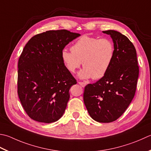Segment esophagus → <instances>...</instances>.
Returning a JSON list of instances; mask_svg holds the SVG:
<instances>
[{"label": "esophagus", "mask_w": 151, "mask_h": 151, "mask_svg": "<svg viewBox=\"0 0 151 151\" xmlns=\"http://www.w3.org/2000/svg\"><path fill=\"white\" fill-rule=\"evenodd\" d=\"M78 84L81 86L82 87L84 88L86 86V83H85V82H78Z\"/></svg>", "instance_id": "esophagus-1"}]
</instances>
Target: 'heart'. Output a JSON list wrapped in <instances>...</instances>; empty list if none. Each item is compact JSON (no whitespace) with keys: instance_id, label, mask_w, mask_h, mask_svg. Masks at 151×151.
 Wrapping results in <instances>:
<instances>
[{"instance_id":"heart-1","label":"heart","mask_w":151,"mask_h":151,"mask_svg":"<svg viewBox=\"0 0 151 151\" xmlns=\"http://www.w3.org/2000/svg\"><path fill=\"white\" fill-rule=\"evenodd\" d=\"M70 50L71 52L62 50L61 60L70 73H75L81 67L82 62L84 69L78 74L81 79L103 78L110 69L115 55V48L112 40L86 35L76 40Z\"/></svg>"}]
</instances>
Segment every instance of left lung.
<instances>
[{"label":"left lung","mask_w":151,"mask_h":151,"mask_svg":"<svg viewBox=\"0 0 151 151\" xmlns=\"http://www.w3.org/2000/svg\"><path fill=\"white\" fill-rule=\"evenodd\" d=\"M115 48L113 64L107 73L94 84L86 86L84 102L90 116L98 122L109 123L124 113L135 96L139 66L135 47L120 32L108 30Z\"/></svg>","instance_id":"obj_1"}]
</instances>
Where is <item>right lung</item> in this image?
I'll use <instances>...</instances> for the list:
<instances>
[{
	"mask_svg": "<svg viewBox=\"0 0 151 151\" xmlns=\"http://www.w3.org/2000/svg\"><path fill=\"white\" fill-rule=\"evenodd\" d=\"M81 35L62 29L32 37L18 61L17 93L29 116L42 123L63 116L76 81L61 60V53Z\"/></svg>",
	"mask_w": 151,
	"mask_h": 151,
	"instance_id": "right-lung-1",
	"label": "right lung"
}]
</instances>
